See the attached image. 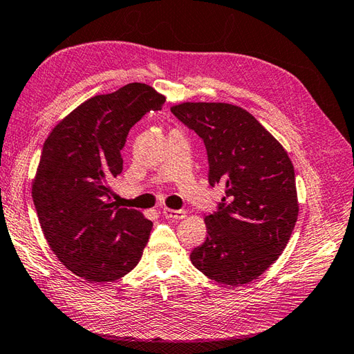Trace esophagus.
I'll return each mask as SVG.
<instances>
[{
	"label": "esophagus",
	"instance_id": "34e87169",
	"mask_svg": "<svg viewBox=\"0 0 354 354\" xmlns=\"http://www.w3.org/2000/svg\"><path fill=\"white\" fill-rule=\"evenodd\" d=\"M162 214L167 218L171 220H180V218H185L186 217V212L183 209H171V208H164Z\"/></svg>",
	"mask_w": 354,
	"mask_h": 354
}]
</instances>
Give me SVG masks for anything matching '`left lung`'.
I'll return each mask as SVG.
<instances>
[{"instance_id": "8db88e82", "label": "left lung", "mask_w": 354, "mask_h": 354, "mask_svg": "<svg viewBox=\"0 0 354 354\" xmlns=\"http://www.w3.org/2000/svg\"><path fill=\"white\" fill-rule=\"evenodd\" d=\"M171 112L205 143L209 185H226L218 209L205 217L207 239L190 261L218 283H248L277 260L297 223L291 159L239 106L187 102Z\"/></svg>"}]
</instances>
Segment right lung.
<instances>
[{
	"mask_svg": "<svg viewBox=\"0 0 354 354\" xmlns=\"http://www.w3.org/2000/svg\"><path fill=\"white\" fill-rule=\"evenodd\" d=\"M165 103L151 85L131 82L85 100L53 128L32 183L38 220L68 270L93 283L113 282L142 259L153 223L115 207L112 183L131 127Z\"/></svg>",
	"mask_w": 354,
	"mask_h": 354,
	"instance_id": "right-lung-1",
	"label": "right lung"
}]
</instances>
